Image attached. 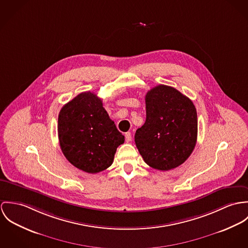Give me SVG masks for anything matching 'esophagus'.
<instances>
[{"label": "esophagus", "instance_id": "obj_1", "mask_svg": "<svg viewBox=\"0 0 248 248\" xmlns=\"http://www.w3.org/2000/svg\"><path fill=\"white\" fill-rule=\"evenodd\" d=\"M124 136H125V140H126V141H130V140H131V139H132V135H131V133H130V132H126Z\"/></svg>", "mask_w": 248, "mask_h": 248}]
</instances>
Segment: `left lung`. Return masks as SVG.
I'll return each mask as SVG.
<instances>
[{"label": "left lung", "mask_w": 248, "mask_h": 248, "mask_svg": "<svg viewBox=\"0 0 248 248\" xmlns=\"http://www.w3.org/2000/svg\"><path fill=\"white\" fill-rule=\"evenodd\" d=\"M146 120L135 133L143 161L167 171L184 164L197 141L198 118L192 101L176 88L160 84L145 95Z\"/></svg>", "instance_id": "8db88e82"}]
</instances>
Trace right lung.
<instances>
[{"mask_svg":"<svg viewBox=\"0 0 248 248\" xmlns=\"http://www.w3.org/2000/svg\"><path fill=\"white\" fill-rule=\"evenodd\" d=\"M58 137L67 161L91 174L108 168L117 147L124 142L102 100L90 91L79 94L62 108Z\"/></svg>","mask_w":248,"mask_h":248,"instance_id":"right-lung-1","label":"right lung"}]
</instances>
